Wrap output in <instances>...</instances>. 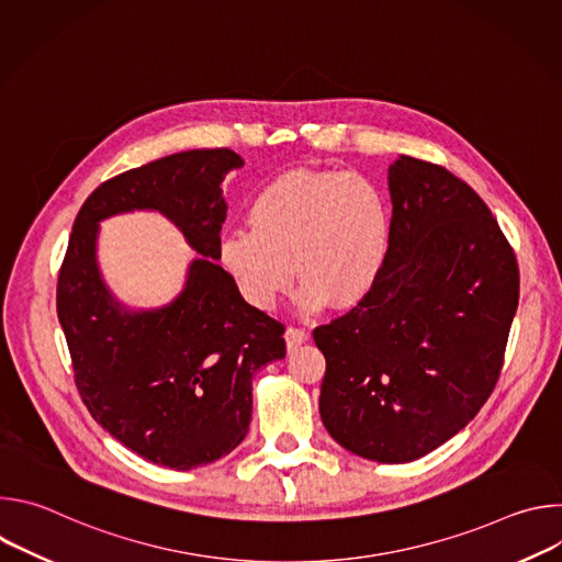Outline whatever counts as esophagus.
Listing matches in <instances>:
<instances>
[{
	"mask_svg": "<svg viewBox=\"0 0 562 562\" xmlns=\"http://www.w3.org/2000/svg\"><path fill=\"white\" fill-rule=\"evenodd\" d=\"M284 338H286L289 351H293L295 347H300V345H304V342L308 340V331H306V329H300V327H286Z\"/></svg>",
	"mask_w": 562,
	"mask_h": 562,
	"instance_id": "obj_1",
	"label": "esophagus"
}]
</instances>
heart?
I'll return each mask as SVG.
<instances>
[{
    "instance_id": "1",
    "label": "heart",
    "mask_w": 562,
    "mask_h": 562,
    "mask_svg": "<svg viewBox=\"0 0 562 562\" xmlns=\"http://www.w3.org/2000/svg\"><path fill=\"white\" fill-rule=\"evenodd\" d=\"M247 220L249 231L222 239L220 260L260 308H271L291 286L293 269L304 282L297 300L306 311L358 304L384 269L389 209L362 176L286 173L256 195Z\"/></svg>"
}]
</instances>
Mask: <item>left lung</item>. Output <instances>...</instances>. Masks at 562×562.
<instances>
[{"instance_id": "8db88e82", "label": "left lung", "mask_w": 562, "mask_h": 562, "mask_svg": "<svg viewBox=\"0 0 562 562\" xmlns=\"http://www.w3.org/2000/svg\"><path fill=\"white\" fill-rule=\"evenodd\" d=\"M391 239L375 286L313 331L319 418L347 451L412 462L473 420L496 386L518 308V265L480 195L447 169L389 167Z\"/></svg>"}]
</instances>
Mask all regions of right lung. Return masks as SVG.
<instances>
[{
    "label": "right lung",
    "mask_w": 562,
    "mask_h": 562,
    "mask_svg": "<svg viewBox=\"0 0 562 562\" xmlns=\"http://www.w3.org/2000/svg\"><path fill=\"white\" fill-rule=\"evenodd\" d=\"M245 159L231 148L159 157L98 187L79 209L57 280V315L91 416L137 456L178 471L231 453L249 434L254 375L282 360L284 325L245 302L220 260L222 182ZM165 214L201 254L165 307L133 310L97 262L99 222Z\"/></svg>",
    "instance_id": "1"
}]
</instances>
